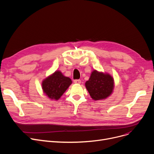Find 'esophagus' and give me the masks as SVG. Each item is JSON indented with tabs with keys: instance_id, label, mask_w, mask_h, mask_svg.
Here are the masks:
<instances>
[{
	"instance_id": "esophagus-1",
	"label": "esophagus",
	"mask_w": 154,
	"mask_h": 154,
	"mask_svg": "<svg viewBox=\"0 0 154 154\" xmlns=\"http://www.w3.org/2000/svg\"><path fill=\"white\" fill-rule=\"evenodd\" d=\"M74 82L75 84H79L81 83V80H80V79H75V80H74Z\"/></svg>"
}]
</instances>
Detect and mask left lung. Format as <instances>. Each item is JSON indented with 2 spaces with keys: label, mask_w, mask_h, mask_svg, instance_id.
<instances>
[{
  "label": "left lung",
  "mask_w": 154,
  "mask_h": 154,
  "mask_svg": "<svg viewBox=\"0 0 154 154\" xmlns=\"http://www.w3.org/2000/svg\"><path fill=\"white\" fill-rule=\"evenodd\" d=\"M85 87L91 97L95 100L106 99L114 88V79L109 74L94 70L89 80L85 82Z\"/></svg>",
  "instance_id": "obj_1"
}]
</instances>
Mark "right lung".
Listing matches in <instances>:
<instances>
[{
  "label": "right lung",
  "instance_id": "right-lung-1",
  "mask_svg": "<svg viewBox=\"0 0 154 154\" xmlns=\"http://www.w3.org/2000/svg\"><path fill=\"white\" fill-rule=\"evenodd\" d=\"M72 84L70 78L65 77L60 71H56L42 82L44 93L51 99L58 100Z\"/></svg>",
  "mask_w": 154,
  "mask_h": 154
}]
</instances>
